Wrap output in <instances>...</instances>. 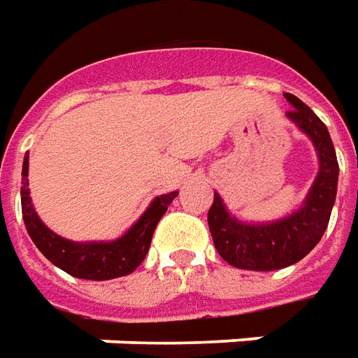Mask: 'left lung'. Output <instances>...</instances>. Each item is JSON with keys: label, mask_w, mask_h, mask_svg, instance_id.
Wrapping results in <instances>:
<instances>
[{"label": "left lung", "mask_w": 358, "mask_h": 358, "mask_svg": "<svg viewBox=\"0 0 358 358\" xmlns=\"http://www.w3.org/2000/svg\"><path fill=\"white\" fill-rule=\"evenodd\" d=\"M292 108L287 117L306 134L320 157V171L304 204L277 222L245 224L226 210L220 194L214 193L208 210L214 248L231 267L248 271H277L304 259L322 240L329 224L337 194L339 164L327 127L296 95L287 93Z\"/></svg>", "instance_id": "left-lung-1"}]
</instances>
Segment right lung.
<instances>
[{
  "mask_svg": "<svg viewBox=\"0 0 358 358\" xmlns=\"http://www.w3.org/2000/svg\"><path fill=\"white\" fill-rule=\"evenodd\" d=\"M29 154L23 159V179H21V208L27 231L34 245L44 257L68 275L87 280H108V278L130 275L144 261L157 222L171 204L177 191L155 196L148 210L138 218L130 230L115 241H71L60 238L48 230L34 212L33 201L29 196Z\"/></svg>",
  "mask_w": 358,
  "mask_h": 358,
  "instance_id": "right-lung-1",
  "label": "right lung"
}]
</instances>
